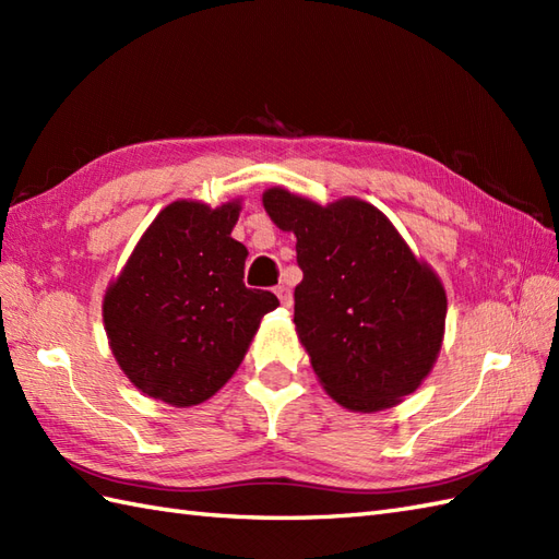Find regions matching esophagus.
Instances as JSON below:
<instances>
[{
  "label": "esophagus",
  "mask_w": 559,
  "mask_h": 559,
  "mask_svg": "<svg viewBox=\"0 0 559 559\" xmlns=\"http://www.w3.org/2000/svg\"><path fill=\"white\" fill-rule=\"evenodd\" d=\"M276 295H278V300H281L283 307H290L293 305V293H290L288 286H278Z\"/></svg>",
  "instance_id": "1"
}]
</instances>
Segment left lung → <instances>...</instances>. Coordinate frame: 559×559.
Instances as JSON below:
<instances>
[{"label":"left lung","mask_w":559,"mask_h":559,"mask_svg":"<svg viewBox=\"0 0 559 559\" xmlns=\"http://www.w3.org/2000/svg\"><path fill=\"white\" fill-rule=\"evenodd\" d=\"M264 209L298 237L293 322L326 394L362 413L413 394L444 338L447 293L437 273L367 201L319 206L273 187Z\"/></svg>","instance_id":"1"}]
</instances>
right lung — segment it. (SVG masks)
I'll return each mask as SVG.
<instances>
[{
	"mask_svg": "<svg viewBox=\"0 0 559 559\" xmlns=\"http://www.w3.org/2000/svg\"><path fill=\"white\" fill-rule=\"evenodd\" d=\"M237 216L240 201H173L105 293L115 360L151 399L177 408L211 399L278 307L273 293L245 286L247 247L230 237Z\"/></svg>",
	"mask_w": 559,
	"mask_h": 559,
	"instance_id": "add662e5",
	"label": "right lung"
}]
</instances>
